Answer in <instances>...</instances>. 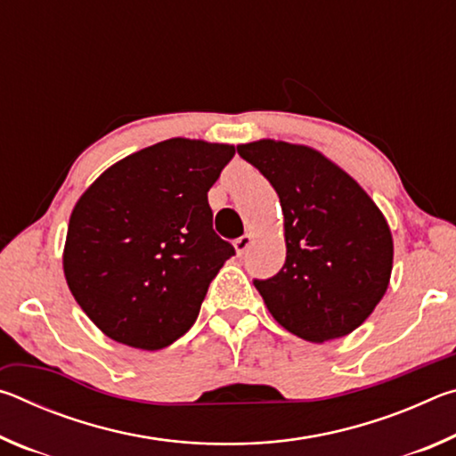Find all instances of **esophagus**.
Instances as JSON below:
<instances>
[{"label": "esophagus", "instance_id": "esophagus-1", "mask_svg": "<svg viewBox=\"0 0 456 456\" xmlns=\"http://www.w3.org/2000/svg\"><path fill=\"white\" fill-rule=\"evenodd\" d=\"M253 243V235H249V233H245V235H241L235 241V251H237V256H243V253L249 249V245Z\"/></svg>", "mask_w": 456, "mask_h": 456}]
</instances>
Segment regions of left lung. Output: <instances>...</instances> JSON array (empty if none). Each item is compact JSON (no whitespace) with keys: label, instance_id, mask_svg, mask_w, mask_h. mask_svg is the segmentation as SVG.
Listing matches in <instances>:
<instances>
[{"label":"left lung","instance_id":"obj_1","mask_svg":"<svg viewBox=\"0 0 456 456\" xmlns=\"http://www.w3.org/2000/svg\"><path fill=\"white\" fill-rule=\"evenodd\" d=\"M237 152L273 184L283 211L285 264L253 281L269 314L314 344L352 334L388 289V221L344 168L312 146L261 138L237 144Z\"/></svg>","mask_w":456,"mask_h":456}]
</instances>
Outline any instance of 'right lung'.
Returning <instances> with one entry per match:
<instances>
[{
    "mask_svg": "<svg viewBox=\"0 0 456 456\" xmlns=\"http://www.w3.org/2000/svg\"><path fill=\"white\" fill-rule=\"evenodd\" d=\"M233 154V144L168 138L106 168L74 205L66 283L114 342L163 350L195 323L235 253L213 231L207 200Z\"/></svg>",
    "mask_w": 456,
    "mask_h": 456,
    "instance_id": "add662e5",
    "label": "right lung"
}]
</instances>
